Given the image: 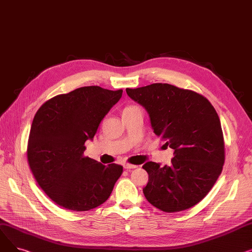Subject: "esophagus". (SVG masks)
<instances>
[{
    "mask_svg": "<svg viewBox=\"0 0 252 252\" xmlns=\"http://www.w3.org/2000/svg\"><path fill=\"white\" fill-rule=\"evenodd\" d=\"M124 167H125L126 169H133V168H136L137 165L130 164V163H125V164H124Z\"/></svg>",
    "mask_w": 252,
    "mask_h": 252,
    "instance_id": "34e87169",
    "label": "esophagus"
}]
</instances>
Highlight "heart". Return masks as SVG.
I'll return each mask as SVG.
<instances>
[{
    "label": "heart",
    "instance_id": "obj_1",
    "mask_svg": "<svg viewBox=\"0 0 252 252\" xmlns=\"http://www.w3.org/2000/svg\"><path fill=\"white\" fill-rule=\"evenodd\" d=\"M137 106H134V105H131V106H126V107L124 109V111H127V110H131V109H134V108H136Z\"/></svg>",
    "mask_w": 252,
    "mask_h": 252
}]
</instances>
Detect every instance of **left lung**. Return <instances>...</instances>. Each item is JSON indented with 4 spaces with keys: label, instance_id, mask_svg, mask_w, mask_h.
<instances>
[{
    "label": "left lung",
    "instance_id": "8db88e82",
    "mask_svg": "<svg viewBox=\"0 0 252 252\" xmlns=\"http://www.w3.org/2000/svg\"><path fill=\"white\" fill-rule=\"evenodd\" d=\"M126 94L147 110L151 126L174 149L169 165L153 161L143 193L164 213H178L200 202L214 187L224 162V143L219 115L198 93L168 84L126 89Z\"/></svg>",
    "mask_w": 252,
    "mask_h": 252
}]
</instances>
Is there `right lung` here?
<instances>
[{
  "instance_id": "obj_1",
  "label": "right lung",
  "mask_w": 252,
  "mask_h": 252,
  "mask_svg": "<svg viewBox=\"0 0 252 252\" xmlns=\"http://www.w3.org/2000/svg\"><path fill=\"white\" fill-rule=\"evenodd\" d=\"M123 95L98 86L82 87L46 101L30 131L28 160L38 186L56 204L87 211L108 199L123 166L85 156V143Z\"/></svg>"
}]
</instances>
